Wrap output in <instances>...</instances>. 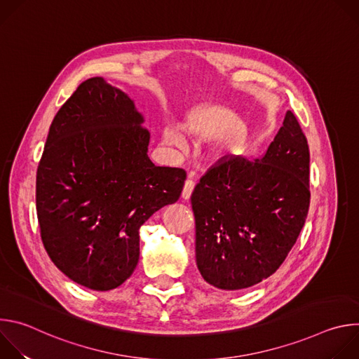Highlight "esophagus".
<instances>
[{"label": "esophagus", "mask_w": 359, "mask_h": 359, "mask_svg": "<svg viewBox=\"0 0 359 359\" xmlns=\"http://www.w3.org/2000/svg\"><path fill=\"white\" fill-rule=\"evenodd\" d=\"M190 177H191V175H190ZM190 177L186 180V183H184V186H183L182 197H183L184 200H189L190 196H191V193H193V190H194V182H193Z\"/></svg>", "instance_id": "1"}]
</instances>
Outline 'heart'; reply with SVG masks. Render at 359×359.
I'll use <instances>...</instances> for the list:
<instances>
[{
	"instance_id": "heart-1",
	"label": "heart",
	"mask_w": 359,
	"mask_h": 359,
	"mask_svg": "<svg viewBox=\"0 0 359 359\" xmlns=\"http://www.w3.org/2000/svg\"><path fill=\"white\" fill-rule=\"evenodd\" d=\"M163 140H165L166 144H169V146H172V147L180 149V147L184 146V137H183V135L179 132V129L175 128V126H168V128L163 130ZM233 147H234V142H233L231 139L224 140V142L222 143V151H224V153H229Z\"/></svg>"
}]
</instances>
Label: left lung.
<instances>
[{
  "label": "left lung",
  "instance_id": "obj_1",
  "mask_svg": "<svg viewBox=\"0 0 359 359\" xmlns=\"http://www.w3.org/2000/svg\"><path fill=\"white\" fill-rule=\"evenodd\" d=\"M310 208V149L291 111L264 155H229L191 193L196 264L209 284L243 290L284 263Z\"/></svg>",
  "mask_w": 359,
  "mask_h": 359
}]
</instances>
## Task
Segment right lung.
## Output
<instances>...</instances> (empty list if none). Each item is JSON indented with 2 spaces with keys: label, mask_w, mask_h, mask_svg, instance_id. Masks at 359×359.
Wrapping results in <instances>:
<instances>
[{
  "label": "right lung",
  "mask_w": 359,
  "mask_h": 359,
  "mask_svg": "<svg viewBox=\"0 0 359 359\" xmlns=\"http://www.w3.org/2000/svg\"><path fill=\"white\" fill-rule=\"evenodd\" d=\"M133 100L95 76L50 123L36 170L43 247L72 281L96 291L123 284L139 262V229L179 200L186 172L155 166Z\"/></svg>",
  "instance_id": "obj_1"
}]
</instances>
